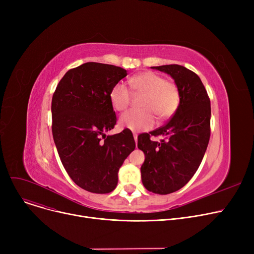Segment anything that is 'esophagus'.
<instances>
[{"label": "esophagus", "instance_id": "esophagus-1", "mask_svg": "<svg viewBox=\"0 0 254 254\" xmlns=\"http://www.w3.org/2000/svg\"><path fill=\"white\" fill-rule=\"evenodd\" d=\"M134 139H135V141H136V143H137V141H138V135L136 134V132H134Z\"/></svg>", "mask_w": 254, "mask_h": 254}]
</instances>
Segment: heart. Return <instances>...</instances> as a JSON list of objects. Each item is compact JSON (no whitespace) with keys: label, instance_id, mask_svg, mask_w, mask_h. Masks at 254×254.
<instances>
[{"label":"heart","instance_id":"1","mask_svg":"<svg viewBox=\"0 0 254 254\" xmlns=\"http://www.w3.org/2000/svg\"><path fill=\"white\" fill-rule=\"evenodd\" d=\"M131 89L142 93L140 110H129L120 117L119 123L131 130L151 128L155 115L166 119L174 114L180 102V92L176 83L168 81L162 75L151 71L142 72L129 80ZM110 102L119 112L125 111L130 104V93L122 83L116 84L110 91Z\"/></svg>","mask_w":254,"mask_h":254}]
</instances>
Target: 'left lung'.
Masks as SVG:
<instances>
[{
	"label": "left lung",
	"instance_id": "left-lung-1",
	"mask_svg": "<svg viewBox=\"0 0 254 254\" xmlns=\"http://www.w3.org/2000/svg\"><path fill=\"white\" fill-rule=\"evenodd\" d=\"M169 74L180 92L179 106L169 122L149 134L138 136V148L145 154L141 177L145 189L158 194L179 190L202 163L210 140L211 106L199 77L179 64L151 66ZM153 135H163L161 142Z\"/></svg>",
	"mask_w": 254,
	"mask_h": 254
}]
</instances>
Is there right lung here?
Instances as JSON below:
<instances>
[{
	"label": "right lung",
	"mask_w": 254,
	"mask_h": 254,
	"mask_svg": "<svg viewBox=\"0 0 254 254\" xmlns=\"http://www.w3.org/2000/svg\"><path fill=\"white\" fill-rule=\"evenodd\" d=\"M120 66L85 63L64 74L51 102L52 136L64 170L79 186L108 193L118 171L135 149L129 129L106 135L116 125L111 89L127 76Z\"/></svg>",
	"instance_id": "1"
}]
</instances>
